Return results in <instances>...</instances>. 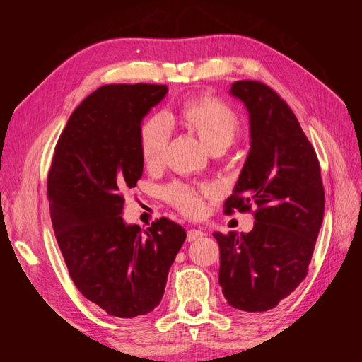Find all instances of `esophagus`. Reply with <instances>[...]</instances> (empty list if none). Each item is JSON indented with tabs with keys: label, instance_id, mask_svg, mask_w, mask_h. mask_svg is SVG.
<instances>
[{
	"label": "esophagus",
	"instance_id": "1",
	"mask_svg": "<svg viewBox=\"0 0 362 362\" xmlns=\"http://www.w3.org/2000/svg\"><path fill=\"white\" fill-rule=\"evenodd\" d=\"M206 233L204 231V229L198 228V229H190V231L187 233V242H196V240H199L205 235Z\"/></svg>",
	"mask_w": 362,
	"mask_h": 362
}]
</instances>
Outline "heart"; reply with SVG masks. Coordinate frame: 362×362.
<instances>
[{
  "label": "heart",
  "instance_id": "b5f03b06",
  "mask_svg": "<svg viewBox=\"0 0 362 362\" xmlns=\"http://www.w3.org/2000/svg\"><path fill=\"white\" fill-rule=\"evenodd\" d=\"M182 120L193 128L208 149L228 148L238 133V116L229 105L214 96H201L187 100L180 107ZM170 128L166 117L154 115L140 127L139 148L145 166L156 168L163 161L169 145ZM211 193L206 185L170 184L164 190L166 199L185 214H201L204 198Z\"/></svg>",
  "mask_w": 362,
  "mask_h": 362
}]
</instances>
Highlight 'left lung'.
I'll list each match as a JSON object with an SVG mask.
<instances>
[{
	"label": "left lung",
	"mask_w": 362,
	"mask_h": 362,
	"mask_svg": "<svg viewBox=\"0 0 362 362\" xmlns=\"http://www.w3.org/2000/svg\"><path fill=\"white\" fill-rule=\"evenodd\" d=\"M246 107L250 149L225 213L257 205L250 233H214L218 284L233 308L261 313L305 279L323 222L325 190L315 151L286 101L259 81H235Z\"/></svg>",
	"instance_id": "left-lung-1"
}]
</instances>
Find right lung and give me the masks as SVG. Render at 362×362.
<instances>
[{
	"label": "right lung",
	"instance_id": "obj_1",
	"mask_svg": "<svg viewBox=\"0 0 362 362\" xmlns=\"http://www.w3.org/2000/svg\"><path fill=\"white\" fill-rule=\"evenodd\" d=\"M168 95L161 84H108L75 108L48 173L51 221L69 276L86 299L120 319L151 313L185 231L166 217L128 225L124 193L144 173L141 120Z\"/></svg>",
	"mask_w": 362,
	"mask_h": 362
}]
</instances>
